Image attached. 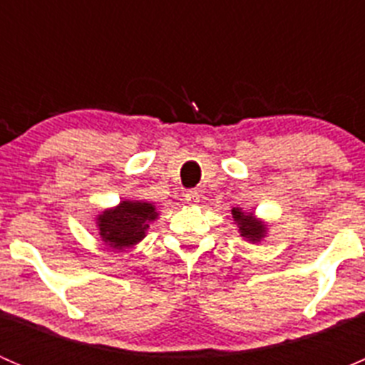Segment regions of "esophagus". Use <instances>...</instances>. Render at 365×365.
Returning a JSON list of instances; mask_svg holds the SVG:
<instances>
[{"mask_svg": "<svg viewBox=\"0 0 365 365\" xmlns=\"http://www.w3.org/2000/svg\"><path fill=\"white\" fill-rule=\"evenodd\" d=\"M185 201L189 205L196 206L197 203H200V192H196V190H187V192H185Z\"/></svg>", "mask_w": 365, "mask_h": 365, "instance_id": "1", "label": "esophagus"}]
</instances>
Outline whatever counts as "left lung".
Returning <instances> with one entry per match:
<instances>
[{
  "label": "left lung",
  "mask_w": 365,
  "mask_h": 365,
  "mask_svg": "<svg viewBox=\"0 0 365 365\" xmlns=\"http://www.w3.org/2000/svg\"><path fill=\"white\" fill-rule=\"evenodd\" d=\"M231 213H233V220L238 226L240 235L247 238L249 242L257 244V242H261V238L267 237V224L263 220L256 219L252 213H245L242 208H233Z\"/></svg>",
  "instance_id": "obj_1"
}]
</instances>
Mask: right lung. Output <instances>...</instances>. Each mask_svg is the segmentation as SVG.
<instances>
[{
    "label": "right lung",
    "mask_w": 365,
    "mask_h": 365,
    "mask_svg": "<svg viewBox=\"0 0 365 365\" xmlns=\"http://www.w3.org/2000/svg\"><path fill=\"white\" fill-rule=\"evenodd\" d=\"M157 215L155 206L148 201L125 200L97 217L98 235L106 245L121 251L139 244Z\"/></svg>",
    "instance_id": "right-lung-1"
}]
</instances>
